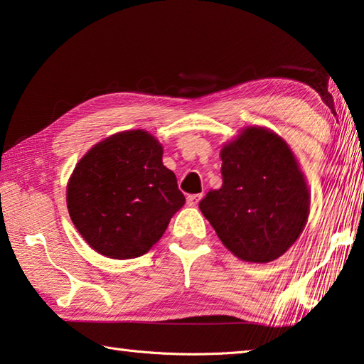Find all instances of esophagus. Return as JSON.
<instances>
[{
  "label": "esophagus",
  "instance_id": "esophagus-1",
  "mask_svg": "<svg viewBox=\"0 0 364 364\" xmlns=\"http://www.w3.org/2000/svg\"><path fill=\"white\" fill-rule=\"evenodd\" d=\"M200 198H203V194H189L188 196V205H191V207L198 205Z\"/></svg>",
  "mask_w": 364,
  "mask_h": 364
}]
</instances>
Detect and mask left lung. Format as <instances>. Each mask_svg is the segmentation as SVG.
I'll return each instance as SVG.
<instances>
[{"label": "left lung", "mask_w": 364, "mask_h": 364, "mask_svg": "<svg viewBox=\"0 0 364 364\" xmlns=\"http://www.w3.org/2000/svg\"><path fill=\"white\" fill-rule=\"evenodd\" d=\"M220 189L199 203L222 243L247 262L280 257L301 235L309 213L303 173L287 144L247 128L220 152Z\"/></svg>", "instance_id": "8db88e82"}]
</instances>
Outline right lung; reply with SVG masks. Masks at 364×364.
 <instances>
[{
  "mask_svg": "<svg viewBox=\"0 0 364 364\" xmlns=\"http://www.w3.org/2000/svg\"><path fill=\"white\" fill-rule=\"evenodd\" d=\"M161 146L142 129L107 137L80 159L66 203L77 232L100 255L134 259L151 250L184 205Z\"/></svg>",
  "mask_w": 364,
  "mask_h": 364,
  "instance_id": "1",
  "label": "right lung"
}]
</instances>
